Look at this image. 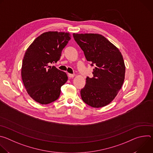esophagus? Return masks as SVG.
<instances>
[{
	"label": "esophagus",
	"mask_w": 153,
	"mask_h": 153,
	"mask_svg": "<svg viewBox=\"0 0 153 153\" xmlns=\"http://www.w3.org/2000/svg\"><path fill=\"white\" fill-rule=\"evenodd\" d=\"M74 74H68V77L70 78H73L74 77Z\"/></svg>",
	"instance_id": "1"
}]
</instances>
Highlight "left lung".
I'll list each match as a JSON object with an SVG mask.
<instances>
[{
  "label": "left lung",
  "instance_id": "left-lung-1",
  "mask_svg": "<svg viewBox=\"0 0 153 153\" xmlns=\"http://www.w3.org/2000/svg\"><path fill=\"white\" fill-rule=\"evenodd\" d=\"M73 37L91 62L93 77L86 79L80 91L83 101L94 108L111 103L121 89L125 79V66L119 50L102 35L76 34Z\"/></svg>",
  "mask_w": 153,
  "mask_h": 153
}]
</instances>
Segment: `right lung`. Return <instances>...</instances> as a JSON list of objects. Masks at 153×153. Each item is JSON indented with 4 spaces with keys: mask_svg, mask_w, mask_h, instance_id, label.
<instances>
[{
    "mask_svg": "<svg viewBox=\"0 0 153 153\" xmlns=\"http://www.w3.org/2000/svg\"><path fill=\"white\" fill-rule=\"evenodd\" d=\"M70 39L69 33L48 31L38 36L27 48L21 76L28 94L36 102L46 105L59 98L61 86L68 76L48 64L60 59L62 50Z\"/></svg>",
    "mask_w": 153,
    "mask_h": 153,
    "instance_id": "1",
    "label": "right lung"
}]
</instances>
